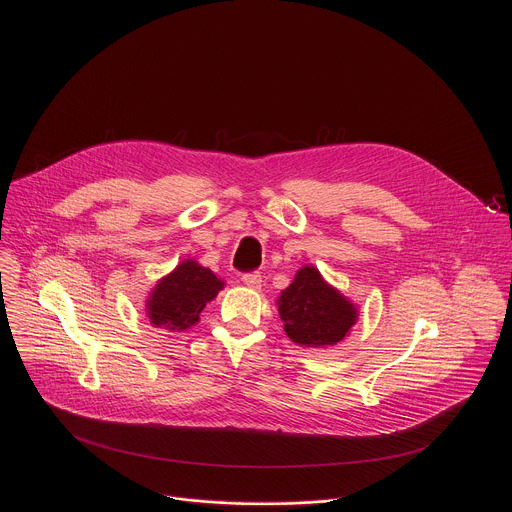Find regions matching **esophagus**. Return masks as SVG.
<instances>
[{
  "label": "esophagus",
  "instance_id": "1",
  "mask_svg": "<svg viewBox=\"0 0 512 512\" xmlns=\"http://www.w3.org/2000/svg\"><path fill=\"white\" fill-rule=\"evenodd\" d=\"M241 281H243L247 287H251V289H259L263 277H261L259 273L251 271V273H243V275H241Z\"/></svg>",
  "mask_w": 512,
  "mask_h": 512
}]
</instances>
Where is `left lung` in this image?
I'll use <instances>...</instances> for the list:
<instances>
[{
  "label": "left lung",
  "instance_id": "8db88e82",
  "mask_svg": "<svg viewBox=\"0 0 512 512\" xmlns=\"http://www.w3.org/2000/svg\"><path fill=\"white\" fill-rule=\"evenodd\" d=\"M277 310L285 334L302 346H332L356 324V306L324 281L312 265L302 267L281 291Z\"/></svg>",
  "mask_w": 512,
  "mask_h": 512
}]
</instances>
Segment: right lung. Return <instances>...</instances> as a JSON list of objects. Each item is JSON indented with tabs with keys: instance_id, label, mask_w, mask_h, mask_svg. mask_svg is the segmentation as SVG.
Segmentation results:
<instances>
[{
	"instance_id": "obj_1",
	"label": "right lung",
	"mask_w": 512,
	"mask_h": 512,
	"mask_svg": "<svg viewBox=\"0 0 512 512\" xmlns=\"http://www.w3.org/2000/svg\"><path fill=\"white\" fill-rule=\"evenodd\" d=\"M223 287L225 283L208 267L186 259L156 283L145 310L152 326L182 332L200 320L204 306L212 302Z\"/></svg>"
}]
</instances>
